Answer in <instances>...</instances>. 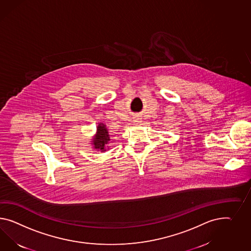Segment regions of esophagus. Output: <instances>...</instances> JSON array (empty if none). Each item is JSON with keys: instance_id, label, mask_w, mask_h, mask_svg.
<instances>
[{"instance_id": "obj_1", "label": "esophagus", "mask_w": 251, "mask_h": 251, "mask_svg": "<svg viewBox=\"0 0 251 251\" xmlns=\"http://www.w3.org/2000/svg\"><path fill=\"white\" fill-rule=\"evenodd\" d=\"M142 122L140 119H136L135 121H134V122H136V123H140V122Z\"/></svg>"}]
</instances>
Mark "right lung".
<instances>
[{
	"instance_id": "obj_1",
	"label": "right lung",
	"mask_w": 251,
	"mask_h": 251,
	"mask_svg": "<svg viewBox=\"0 0 251 251\" xmlns=\"http://www.w3.org/2000/svg\"><path fill=\"white\" fill-rule=\"evenodd\" d=\"M109 142V134H108V129L106 128V125L103 123H100L99 127L97 128V135L94 138L93 144H94V149L100 150L101 151H105V145L108 144Z\"/></svg>"
}]
</instances>
